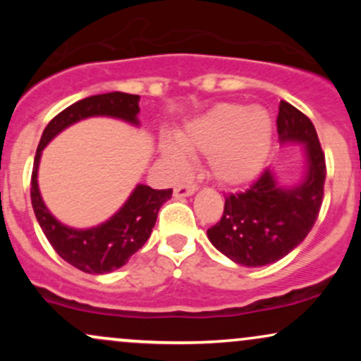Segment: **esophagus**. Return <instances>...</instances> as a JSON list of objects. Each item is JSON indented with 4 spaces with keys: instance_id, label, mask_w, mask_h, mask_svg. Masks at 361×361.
Listing matches in <instances>:
<instances>
[{
    "instance_id": "1",
    "label": "esophagus",
    "mask_w": 361,
    "mask_h": 361,
    "mask_svg": "<svg viewBox=\"0 0 361 361\" xmlns=\"http://www.w3.org/2000/svg\"><path fill=\"white\" fill-rule=\"evenodd\" d=\"M197 185H180L176 186L175 192H173V195H175V198H185V197H192V195L197 192Z\"/></svg>"
}]
</instances>
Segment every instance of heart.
I'll return each mask as SVG.
<instances>
[{"label":"heart","instance_id":"heart-1","mask_svg":"<svg viewBox=\"0 0 361 361\" xmlns=\"http://www.w3.org/2000/svg\"><path fill=\"white\" fill-rule=\"evenodd\" d=\"M273 123L268 111L238 103H222L193 118L176 134V142L163 140L161 156L173 171L186 168V154L207 156L209 173L224 186L255 180L271 151Z\"/></svg>","mask_w":361,"mask_h":361}]
</instances>
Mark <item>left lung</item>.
Instances as JSON below:
<instances>
[{"label":"left lung","instance_id":"obj_1","mask_svg":"<svg viewBox=\"0 0 361 361\" xmlns=\"http://www.w3.org/2000/svg\"><path fill=\"white\" fill-rule=\"evenodd\" d=\"M276 126L281 146H300V178L283 183L279 171L267 169L250 190L226 198L221 222L207 231L215 250L241 267H267L295 250L316 224L322 204L326 159L312 122L280 102Z\"/></svg>","mask_w":361,"mask_h":361}]
</instances>
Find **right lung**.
I'll return each instance as SVG.
<instances>
[{
    "instance_id": "1",
    "label": "right lung",
    "mask_w": 361,
    "mask_h": 361,
    "mask_svg": "<svg viewBox=\"0 0 361 361\" xmlns=\"http://www.w3.org/2000/svg\"><path fill=\"white\" fill-rule=\"evenodd\" d=\"M139 94L114 91L73 103L49 122L35 152L30 197L39 226L62 259L90 275L115 271L128 263L130 256L135 255L149 239L157 212L161 205L171 198L173 190H154L142 183L135 185L126 204L110 219L98 226L80 229L62 224L45 205L37 180L40 157L45 146L56 135L85 118L109 117L139 127Z\"/></svg>"
}]
</instances>
